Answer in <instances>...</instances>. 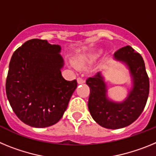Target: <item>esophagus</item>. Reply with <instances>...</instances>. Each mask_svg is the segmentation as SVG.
Returning <instances> with one entry per match:
<instances>
[{
    "label": "esophagus",
    "instance_id": "1",
    "mask_svg": "<svg viewBox=\"0 0 156 156\" xmlns=\"http://www.w3.org/2000/svg\"><path fill=\"white\" fill-rule=\"evenodd\" d=\"M77 82H78L79 84H81V83H83L85 82V80L83 78H82V77H78V78H77Z\"/></svg>",
    "mask_w": 156,
    "mask_h": 156
}]
</instances>
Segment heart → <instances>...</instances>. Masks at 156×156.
<instances>
[{
    "mask_svg": "<svg viewBox=\"0 0 156 156\" xmlns=\"http://www.w3.org/2000/svg\"><path fill=\"white\" fill-rule=\"evenodd\" d=\"M101 55V51H97V52H95V53H93L91 54V55H90L89 56H87V57L86 58H83L81 60V62L83 61H87V62H92L94 61V60H95V59L97 58L98 57L99 55Z\"/></svg>",
    "mask_w": 156,
    "mask_h": 156,
    "instance_id": "b5f03b06",
    "label": "heart"
}]
</instances>
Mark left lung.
<instances>
[{
	"label": "left lung",
	"instance_id": "8db88e82",
	"mask_svg": "<svg viewBox=\"0 0 156 156\" xmlns=\"http://www.w3.org/2000/svg\"><path fill=\"white\" fill-rule=\"evenodd\" d=\"M115 58L128 65L133 78V89L126 101L118 104L108 100L105 84L100 73L86 80L90 90L88 108L92 118L100 126L113 129L134 122L144 110L149 94V78L140 54L127 45L116 51Z\"/></svg>",
	"mask_w": 156,
	"mask_h": 156
}]
</instances>
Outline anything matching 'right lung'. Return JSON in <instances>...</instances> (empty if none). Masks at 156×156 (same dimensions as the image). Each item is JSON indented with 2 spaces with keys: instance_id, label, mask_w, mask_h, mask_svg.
<instances>
[{
  "instance_id": "add662e5",
  "label": "right lung",
  "mask_w": 156,
  "mask_h": 156,
  "mask_svg": "<svg viewBox=\"0 0 156 156\" xmlns=\"http://www.w3.org/2000/svg\"><path fill=\"white\" fill-rule=\"evenodd\" d=\"M59 45L45 40L25 42L12 55L6 79V94L12 110L24 123L47 127L60 120L77 87L61 73Z\"/></svg>"
}]
</instances>
